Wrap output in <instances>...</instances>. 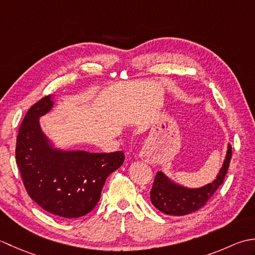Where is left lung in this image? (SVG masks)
I'll return each instance as SVG.
<instances>
[{
	"mask_svg": "<svg viewBox=\"0 0 255 255\" xmlns=\"http://www.w3.org/2000/svg\"><path fill=\"white\" fill-rule=\"evenodd\" d=\"M231 144L228 143L227 153L215 180L204 186L189 188L170 178L162 171L156 173L150 192L151 203L162 213L170 216H184L197 211L207 203L217 188L223 184L231 160Z\"/></svg>",
	"mask_w": 255,
	"mask_h": 255,
	"instance_id": "1",
	"label": "left lung"
}]
</instances>
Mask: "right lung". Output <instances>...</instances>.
Masks as SVG:
<instances>
[{
	"instance_id": "right-lung-1",
	"label": "right lung",
	"mask_w": 255,
	"mask_h": 255,
	"mask_svg": "<svg viewBox=\"0 0 255 255\" xmlns=\"http://www.w3.org/2000/svg\"><path fill=\"white\" fill-rule=\"evenodd\" d=\"M53 104L52 95L45 96L27 112L16 141V163L30 198L48 213L71 220L95 207L106 178L125 155L56 147L39 122Z\"/></svg>"
}]
</instances>
